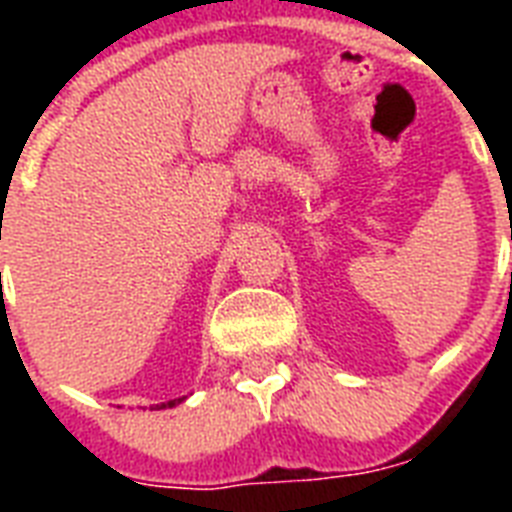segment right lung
<instances>
[{"label":"right lung","instance_id":"right-lung-1","mask_svg":"<svg viewBox=\"0 0 512 512\" xmlns=\"http://www.w3.org/2000/svg\"><path fill=\"white\" fill-rule=\"evenodd\" d=\"M180 401H185V396L183 398H172V401H167V404H156L154 409H172V406H177Z\"/></svg>","mask_w":512,"mask_h":512}]
</instances>
